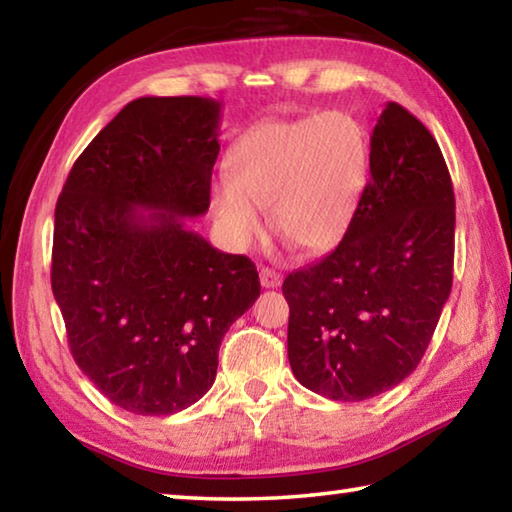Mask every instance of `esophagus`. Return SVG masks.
Wrapping results in <instances>:
<instances>
[{
  "instance_id": "esophagus-1",
  "label": "esophagus",
  "mask_w": 512,
  "mask_h": 512,
  "mask_svg": "<svg viewBox=\"0 0 512 512\" xmlns=\"http://www.w3.org/2000/svg\"><path fill=\"white\" fill-rule=\"evenodd\" d=\"M259 282H262L264 289H277L282 284V275L275 273L273 268L262 266L259 268Z\"/></svg>"
}]
</instances>
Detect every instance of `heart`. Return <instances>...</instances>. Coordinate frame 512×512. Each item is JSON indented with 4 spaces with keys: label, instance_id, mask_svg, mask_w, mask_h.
<instances>
[{
    "label": "heart",
    "instance_id": "1",
    "mask_svg": "<svg viewBox=\"0 0 512 512\" xmlns=\"http://www.w3.org/2000/svg\"><path fill=\"white\" fill-rule=\"evenodd\" d=\"M368 171V133L350 112L266 121L232 149V176L216 180L212 210L237 248L253 244L271 205L275 232L323 253L352 225Z\"/></svg>",
    "mask_w": 512,
    "mask_h": 512
}]
</instances>
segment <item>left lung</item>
Listing matches in <instances>:
<instances>
[{"label": "left lung", "mask_w": 512, "mask_h": 512, "mask_svg": "<svg viewBox=\"0 0 512 512\" xmlns=\"http://www.w3.org/2000/svg\"><path fill=\"white\" fill-rule=\"evenodd\" d=\"M454 187L438 142L388 101L370 137V180L341 244L289 273V363L329 400L400 384L429 348L452 291Z\"/></svg>", "instance_id": "left-lung-1"}]
</instances>
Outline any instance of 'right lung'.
Instances as JSON below:
<instances>
[{
	"instance_id": "1",
	"label": "right lung",
	"mask_w": 512,
	"mask_h": 512,
	"mask_svg": "<svg viewBox=\"0 0 512 512\" xmlns=\"http://www.w3.org/2000/svg\"><path fill=\"white\" fill-rule=\"evenodd\" d=\"M221 103L142 97L88 144L56 203L51 289L74 361L112 404L171 415L210 391L259 275L185 219L210 207Z\"/></svg>"
}]
</instances>
